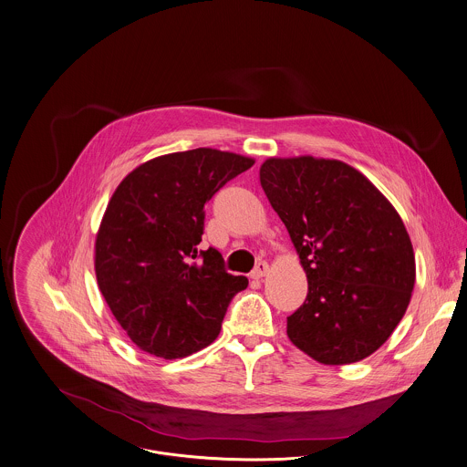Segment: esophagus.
Listing matches in <instances>:
<instances>
[{"mask_svg":"<svg viewBox=\"0 0 467 467\" xmlns=\"http://www.w3.org/2000/svg\"><path fill=\"white\" fill-rule=\"evenodd\" d=\"M268 274V265L265 263V261H259L258 265H256V268L251 272V277L253 279H261V277H265Z\"/></svg>","mask_w":467,"mask_h":467,"instance_id":"1","label":"esophagus"}]
</instances>
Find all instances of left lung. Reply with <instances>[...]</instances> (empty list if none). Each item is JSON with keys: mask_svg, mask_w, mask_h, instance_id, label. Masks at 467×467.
<instances>
[{"mask_svg": "<svg viewBox=\"0 0 467 467\" xmlns=\"http://www.w3.org/2000/svg\"><path fill=\"white\" fill-rule=\"evenodd\" d=\"M259 182L308 279L286 318L296 348L324 365L379 349L409 308L414 247L389 199L357 168L324 157H268Z\"/></svg>", "mask_w": 467, "mask_h": 467, "instance_id": "obj_1", "label": "left lung"}]
</instances>
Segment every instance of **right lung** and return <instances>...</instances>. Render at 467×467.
Returning <instances> with one entry per match:
<instances>
[{"mask_svg":"<svg viewBox=\"0 0 467 467\" xmlns=\"http://www.w3.org/2000/svg\"><path fill=\"white\" fill-rule=\"evenodd\" d=\"M253 164L216 149L173 152L140 164L114 190L95 240V274L141 351L173 360L208 348L231 299L247 288L216 249L197 245L209 199Z\"/></svg>","mask_w":467,"mask_h":467,"instance_id":"obj_1","label":"right lung"}]
</instances>
